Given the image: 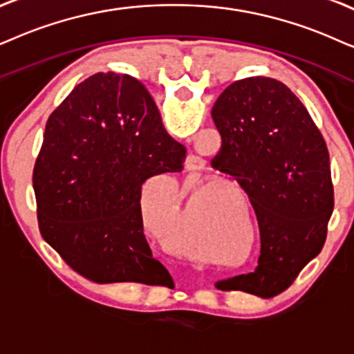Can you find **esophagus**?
I'll return each instance as SVG.
<instances>
[{"mask_svg": "<svg viewBox=\"0 0 354 354\" xmlns=\"http://www.w3.org/2000/svg\"><path fill=\"white\" fill-rule=\"evenodd\" d=\"M203 167V162H201L199 156H194V155H189L186 158V169H189V171H196V169H201Z\"/></svg>", "mask_w": 354, "mask_h": 354, "instance_id": "obj_1", "label": "esophagus"}]
</instances>
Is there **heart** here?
<instances>
[{
	"mask_svg": "<svg viewBox=\"0 0 354 354\" xmlns=\"http://www.w3.org/2000/svg\"><path fill=\"white\" fill-rule=\"evenodd\" d=\"M149 216H151V214L149 212V210H147V207L144 205V218H145V221H147V218H149ZM150 218H151V217H150Z\"/></svg>",
	"mask_w": 354,
	"mask_h": 354,
	"instance_id": "heart-1",
	"label": "heart"
}]
</instances>
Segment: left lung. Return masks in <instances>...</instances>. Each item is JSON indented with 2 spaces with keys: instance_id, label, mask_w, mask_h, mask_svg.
<instances>
[{
  "instance_id": "obj_1",
  "label": "left lung",
  "mask_w": 354,
  "mask_h": 354,
  "mask_svg": "<svg viewBox=\"0 0 354 354\" xmlns=\"http://www.w3.org/2000/svg\"><path fill=\"white\" fill-rule=\"evenodd\" d=\"M212 119L222 137L212 167L234 176L248 194L261 241L257 270L217 286L277 296L324 248L333 212L325 140L306 106L274 78L229 84Z\"/></svg>"
}]
</instances>
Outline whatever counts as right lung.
<instances>
[{
    "instance_id": "add662e5",
    "label": "right lung",
    "mask_w": 354,
    "mask_h": 354,
    "mask_svg": "<svg viewBox=\"0 0 354 354\" xmlns=\"http://www.w3.org/2000/svg\"><path fill=\"white\" fill-rule=\"evenodd\" d=\"M185 158L144 84L93 75L47 120L32 174L40 234L93 283L173 284L145 239L140 198L149 178Z\"/></svg>"
}]
</instances>
